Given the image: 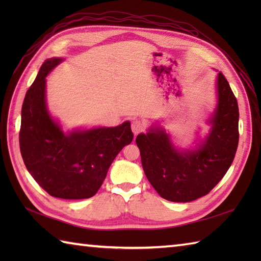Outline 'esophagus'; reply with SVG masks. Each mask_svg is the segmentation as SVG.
I'll use <instances>...</instances> for the list:
<instances>
[{
    "label": "esophagus",
    "instance_id": "1",
    "mask_svg": "<svg viewBox=\"0 0 261 261\" xmlns=\"http://www.w3.org/2000/svg\"><path fill=\"white\" fill-rule=\"evenodd\" d=\"M145 127H146L145 123H143V122L140 120H135L131 124V129H132V132L135 134V136L142 132L143 130H145Z\"/></svg>",
    "mask_w": 261,
    "mask_h": 261
}]
</instances>
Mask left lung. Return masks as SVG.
Masks as SVG:
<instances>
[{"label":"left lung","mask_w":261,"mask_h":261,"mask_svg":"<svg viewBox=\"0 0 261 261\" xmlns=\"http://www.w3.org/2000/svg\"><path fill=\"white\" fill-rule=\"evenodd\" d=\"M218 105L210 135L196 150L178 151L159 127L137 137L148 180L170 202H191L213 190L233 162L239 142V108L222 73L216 82Z\"/></svg>","instance_id":"obj_1"}]
</instances>
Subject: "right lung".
<instances>
[{
    "instance_id": "1",
    "label": "right lung",
    "mask_w": 261,
    "mask_h": 261,
    "mask_svg": "<svg viewBox=\"0 0 261 261\" xmlns=\"http://www.w3.org/2000/svg\"><path fill=\"white\" fill-rule=\"evenodd\" d=\"M63 59L45 60L27 91L21 111L20 151L31 176L49 195L64 199L92 197L111 164L131 143L130 122L112 127L75 130L65 135L49 115L46 76Z\"/></svg>"
}]
</instances>
